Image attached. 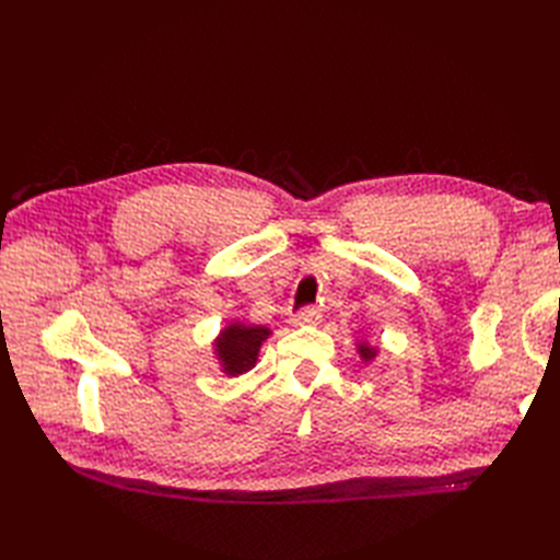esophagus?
Instances as JSON below:
<instances>
[{
  "label": "esophagus",
  "mask_w": 560,
  "mask_h": 560,
  "mask_svg": "<svg viewBox=\"0 0 560 560\" xmlns=\"http://www.w3.org/2000/svg\"><path fill=\"white\" fill-rule=\"evenodd\" d=\"M319 319H322V313L317 308H303L292 317V325L294 327H315V325H319Z\"/></svg>",
  "instance_id": "1"
}]
</instances>
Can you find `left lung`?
I'll return each mask as SVG.
<instances>
[{
  "label": "left lung",
  "mask_w": 560,
  "mask_h": 560,
  "mask_svg": "<svg viewBox=\"0 0 560 560\" xmlns=\"http://www.w3.org/2000/svg\"><path fill=\"white\" fill-rule=\"evenodd\" d=\"M354 350H358V354H360V360L366 364V362H374L376 358H378V352H381V348L378 346H374V343H369V341H354Z\"/></svg>",
  "instance_id": "8db88e82"
}]
</instances>
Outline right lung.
<instances>
[{"instance_id": "right-lung-1", "label": "right lung", "mask_w": 560, "mask_h": 560, "mask_svg": "<svg viewBox=\"0 0 560 560\" xmlns=\"http://www.w3.org/2000/svg\"><path fill=\"white\" fill-rule=\"evenodd\" d=\"M270 334L273 331L264 325H245L241 319L229 322L212 341V354L222 374L235 378L257 366L259 350Z\"/></svg>"}]
</instances>
